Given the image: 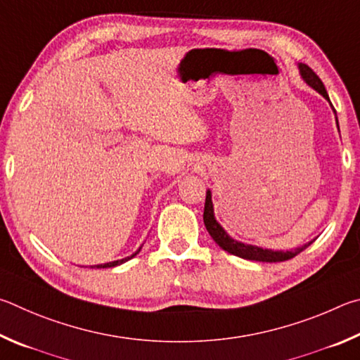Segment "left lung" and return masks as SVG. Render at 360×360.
<instances>
[{
	"instance_id": "left-lung-1",
	"label": "left lung",
	"mask_w": 360,
	"mask_h": 360,
	"mask_svg": "<svg viewBox=\"0 0 360 360\" xmlns=\"http://www.w3.org/2000/svg\"><path fill=\"white\" fill-rule=\"evenodd\" d=\"M300 69V74L304 80L307 82L308 85L311 88H314L318 93L323 94L326 99H329V94L326 91V86L323 84V80H321L316 72L313 71L310 66L307 65H299ZM338 124V122H337ZM204 224L207 231H209V234L212 236L213 240H215L219 247H221L224 251H228V253L238 256V257H243V259H250V261H261V262H283V261H288V259H292L294 256H297L299 253H302L307 247H310L313 242H308L305 243L304 247L300 248H295L291 251H272V250H264V248H257L253 247V245H245L234 240V238H231L228 234H226L224 229L221 228L217 223L215 217H213V205H212V194L210 191H207V196H205V207H204Z\"/></svg>"
}]
</instances>
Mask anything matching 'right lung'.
<instances>
[{"label":"right lung","instance_id":"right-lung-1","mask_svg":"<svg viewBox=\"0 0 360 360\" xmlns=\"http://www.w3.org/2000/svg\"><path fill=\"white\" fill-rule=\"evenodd\" d=\"M139 251H141V248H139L134 255L132 256H129V257H124V259H120V261H113V262H107V264H101V266H96L98 269H107V267H115V266H120V264H123V262H126L128 259H131V257H134Z\"/></svg>","mask_w":360,"mask_h":360}]
</instances>
